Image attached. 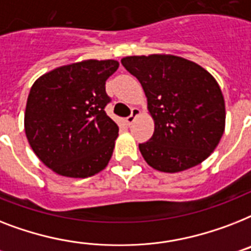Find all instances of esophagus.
<instances>
[{
  "instance_id": "34e87169",
  "label": "esophagus",
  "mask_w": 251,
  "mask_h": 251,
  "mask_svg": "<svg viewBox=\"0 0 251 251\" xmlns=\"http://www.w3.org/2000/svg\"><path fill=\"white\" fill-rule=\"evenodd\" d=\"M139 116H140V109H139V108H136V107L131 108V115H130L129 117L126 119V122H127V125H131L132 122L135 121L136 117H139Z\"/></svg>"
}]
</instances>
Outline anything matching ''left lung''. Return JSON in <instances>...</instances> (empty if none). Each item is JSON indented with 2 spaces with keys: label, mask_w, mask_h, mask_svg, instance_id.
<instances>
[{
  "label": "left lung",
  "mask_w": 251,
  "mask_h": 251,
  "mask_svg": "<svg viewBox=\"0 0 251 251\" xmlns=\"http://www.w3.org/2000/svg\"><path fill=\"white\" fill-rule=\"evenodd\" d=\"M139 79L153 135L139 144L146 162L162 173H179L201 164L225 132L226 104L221 86L206 69L172 54L121 59Z\"/></svg>",
  "instance_id": "left-lung-1"
}]
</instances>
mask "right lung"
<instances>
[{
	"label": "right lung",
	"mask_w": 251,
	"mask_h": 251,
	"mask_svg": "<svg viewBox=\"0 0 251 251\" xmlns=\"http://www.w3.org/2000/svg\"><path fill=\"white\" fill-rule=\"evenodd\" d=\"M113 59H87L58 67L30 87L24 130L45 166L67 178H87L104 170L119 126L104 112L105 81L119 69Z\"/></svg>",
	"instance_id": "obj_1"
}]
</instances>
